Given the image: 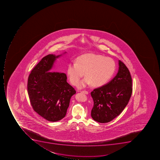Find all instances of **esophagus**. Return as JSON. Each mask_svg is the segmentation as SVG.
Listing matches in <instances>:
<instances>
[{"label": "esophagus", "mask_w": 160, "mask_h": 160, "mask_svg": "<svg viewBox=\"0 0 160 160\" xmlns=\"http://www.w3.org/2000/svg\"><path fill=\"white\" fill-rule=\"evenodd\" d=\"M81 92H82V93H85V94H88V92L87 91H81Z\"/></svg>", "instance_id": "obj_1"}]
</instances>
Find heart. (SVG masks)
<instances>
[{"label":"heart","mask_w":160,"mask_h":160,"mask_svg":"<svg viewBox=\"0 0 160 160\" xmlns=\"http://www.w3.org/2000/svg\"><path fill=\"white\" fill-rule=\"evenodd\" d=\"M116 69V62L112 58L91 53L79 56L76 62L69 63L67 72L74 86L78 83L84 72L86 78L78 86L82 88L91 84L96 87L103 86L112 77Z\"/></svg>","instance_id":"heart-1"}]
</instances>
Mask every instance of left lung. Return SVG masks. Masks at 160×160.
<instances>
[{"mask_svg":"<svg viewBox=\"0 0 160 160\" xmlns=\"http://www.w3.org/2000/svg\"><path fill=\"white\" fill-rule=\"evenodd\" d=\"M118 66L117 74L112 80L91 92L93 101L91 116L98 122L112 121L122 112L131 98L132 91L131 74L122 61H118Z\"/></svg>","mask_w":160,"mask_h":160,"instance_id":"1","label":"left lung"}]
</instances>
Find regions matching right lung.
<instances>
[{"instance_id": "right-lung-1", "label": "right lung", "mask_w": 160, "mask_h": 160, "mask_svg": "<svg viewBox=\"0 0 160 160\" xmlns=\"http://www.w3.org/2000/svg\"><path fill=\"white\" fill-rule=\"evenodd\" d=\"M61 56L43 57L28 78V94L33 109L50 122H57L66 116L71 97L76 93L67 82L66 73L52 72L53 63Z\"/></svg>"}]
</instances>
